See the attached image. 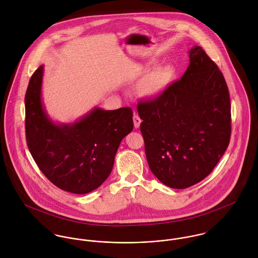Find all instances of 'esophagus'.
Here are the masks:
<instances>
[{
	"mask_svg": "<svg viewBox=\"0 0 258 258\" xmlns=\"http://www.w3.org/2000/svg\"><path fill=\"white\" fill-rule=\"evenodd\" d=\"M133 122H134V127L135 128H139L140 127V124L142 122V120L140 119V117L138 116L137 113H134V116H133Z\"/></svg>",
	"mask_w": 258,
	"mask_h": 258,
	"instance_id": "esophagus-1",
	"label": "esophagus"
}]
</instances>
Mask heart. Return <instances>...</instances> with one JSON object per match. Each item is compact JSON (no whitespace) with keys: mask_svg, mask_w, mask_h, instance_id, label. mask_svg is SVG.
<instances>
[{"mask_svg":"<svg viewBox=\"0 0 258 258\" xmlns=\"http://www.w3.org/2000/svg\"><path fill=\"white\" fill-rule=\"evenodd\" d=\"M174 74L172 67H162L155 71L142 80L140 89L143 95L154 97L160 94L167 86Z\"/></svg>","mask_w":258,"mask_h":258,"instance_id":"heart-1","label":"heart"}]
</instances>
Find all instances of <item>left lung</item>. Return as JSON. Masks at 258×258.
<instances>
[{"label":"left lung","instance_id":"obj_1","mask_svg":"<svg viewBox=\"0 0 258 258\" xmlns=\"http://www.w3.org/2000/svg\"><path fill=\"white\" fill-rule=\"evenodd\" d=\"M182 78L137 105L148 165L163 184L185 188L211 174L229 144L230 99L218 66L199 45Z\"/></svg>","mask_w":258,"mask_h":258}]
</instances>
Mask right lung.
<instances>
[{
  "label": "right lung",
  "mask_w": 258,
  "mask_h": 258,
  "mask_svg": "<svg viewBox=\"0 0 258 258\" xmlns=\"http://www.w3.org/2000/svg\"><path fill=\"white\" fill-rule=\"evenodd\" d=\"M43 66L32 75L26 93V137L42 174L57 187L83 195L110 175L122 139L133 130L129 107H95L74 123H54L41 99Z\"/></svg>",
  "instance_id": "1"
}]
</instances>
